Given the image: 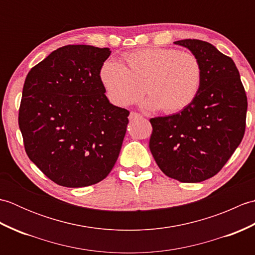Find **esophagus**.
I'll use <instances>...</instances> for the list:
<instances>
[{"label":"esophagus","mask_w":255,"mask_h":255,"mask_svg":"<svg viewBox=\"0 0 255 255\" xmlns=\"http://www.w3.org/2000/svg\"><path fill=\"white\" fill-rule=\"evenodd\" d=\"M141 117L142 116L140 115V114L136 113V112H131L130 115H129V119H130V121H134V119H136V118H141Z\"/></svg>","instance_id":"34e87169"}]
</instances>
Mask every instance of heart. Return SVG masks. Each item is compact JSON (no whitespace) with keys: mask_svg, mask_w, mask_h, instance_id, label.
Segmentation results:
<instances>
[{"mask_svg":"<svg viewBox=\"0 0 255 255\" xmlns=\"http://www.w3.org/2000/svg\"><path fill=\"white\" fill-rule=\"evenodd\" d=\"M101 82L114 104L127 106L145 90L144 105L175 114L193 104L203 81V68L191 52L173 48H144L123 59L107 60L101 68Z\"/></svg>","mask_w":255,"mask_h":255,"instance_id":"heart-1","label":"heart"}]
</instances>
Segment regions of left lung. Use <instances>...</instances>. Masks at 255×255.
I'll return each mask as SVG.
<instances>
[{
    "label": "left lung",
    "mask_w": 255,
    "mask_h": 255,
    "mask_svg": "<svg viewBox=\"0 0 255 255\" xmlns=\"http://www.w3.org/2000/svg\"><path fill=\"white\" fill-rule=\"evenodd\" d=\"M174 44L198 58L202 86L186 110L150 119L149 147L165 175L183 183H198L217 174L241 143L248 100L230 57L203 40L183 39Z\"/></svg>",
    "instance_id": "8db88e82"
}]
</instances>
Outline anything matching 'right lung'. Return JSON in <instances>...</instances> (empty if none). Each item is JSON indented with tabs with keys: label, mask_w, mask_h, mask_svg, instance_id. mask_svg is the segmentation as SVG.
Here are the masks:
<instances>
[{
	"label": "right lung",
	"mask_w": 255,
	"mask_h": 255,
	"mask_svg": "<svg viewBox=\"0 0 255 255\" xmlns=\"http://www.w3.org/2000/svg\"><path fill=\"white\" fill-rule=\"evenodd\" d=\"M111 52L110 48L64 46L26 77L18 114L25 151L58 185L101 182L121 152L129 112L111 104L100 78Z\"/></svg>",
	"instance_id": "1"
}]
</instances>
